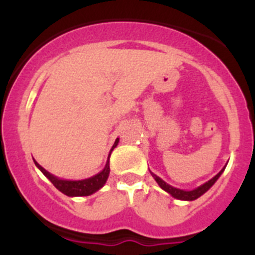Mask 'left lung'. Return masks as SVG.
I'll return each instance as SVG.
<instances>
[{
  "label": "left lung",
  "instance_id": "8db88e82",
  "mask_svg": "<svg viewBox=\"0 0 255 255\" xmlns=\"http://www.w3.org/2000/svg\"><path fill=\"white\" fill-rule=\"evenodd\" d=\"M224 170H225V167L222 168V170H221L220 172H218L217 175L213 177V179H211L209 181H207L206 184H203V185L198 186V188L194 189V190H189V191L181 190V189H177V188H173V186L168 185L167 182H164L161 177H158L153 172H150V173H152V176L154 177L155 181L158 182V185L161 186L164 191H167L168 194L172 195L173 198H176V199H180V200H195L197 198H199L200 195H203L207 190H209V189H211V186L213 185L216 181H217L218 177L221 176V173L224 172Z\"/></svg>",
  "mask_w": 255,
  "mask_h": 255
}]
</instances>
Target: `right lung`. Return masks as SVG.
<instances>
[{
	"label": "right lung",
	"instance_id": "obj_1",
	"mask_svg": "<svg viewBox=\"0 0 255 255\" xmlns=\"http://www.w3.org/2000/svg\"><path fill=\"white\" fill-rule=\"evenodd\" d=\"M117 143H119V138L115 141L111 152L114 150V148L116 147ZM111 152L108 154V159H110ZM108 159L105 168H103L100 173H97V175L89 177V179L78 180V181L58 179V177L53 176L52 173H49L48 171L44 170V168L42 167L39 163H37V162H35V166H37V167L43 172L44 176H46L47 179L61 191V193H64L65 195H67V197H87V195H91L93 194V193H96L97 190H100V189L105 185L106 181H107L108 175H110V161H108Z\"/></svg>",
	"mask_w": 255,
	"mask_h": 255
}]
</instances>
